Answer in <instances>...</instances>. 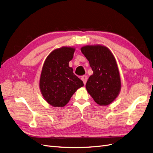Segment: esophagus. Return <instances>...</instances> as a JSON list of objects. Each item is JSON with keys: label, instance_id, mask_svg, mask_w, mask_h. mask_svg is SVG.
Wrapping results in <instances>:
<instances>
[{"label": "esophagus", "instance_id": "1", "mask_svg": "<svg viewBox=\"0 0 153 153\" xmlns=\"http://www.w3.org/2000/svg\"><path fill=\"white\" fill-rule=\"evenodd\" d=\"M87 79H88V77H87V75H84V76H82V80L83 82H84V84H86V82L87 81Z\"/></svg>", "mask_w": 153, "mask_h": 153}]
</instances>
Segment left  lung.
Instances as JSON below:
<instances>
[{
    "label": "left lung",
    "mask_w": 153,
    "mask_h": 153,
    "mask_svg": "<svg viewBox=\"0 0 153 153\" xmlns=\"http://www.w3.org/2000/svg\"><path fill=\"white\" fill-rule=\"evenodd\" d=\"M80 50L93 71L85 85L87 92L97 104L110 105L121 89V77L114 55L107 47L100 45L84 46Z\"/></svg>",
    "instance_id": "left-lung-1"
}]
</instances>
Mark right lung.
<instances>
[{
    "mask_svg": "<svg viewBox=\"0 0 153 153\" xmlns=\"http://www.w3.org/2000/svg\"><path fill=\"white\" fill-rule=\"evenodd\" d=\"M75 48L62 47L53 50L46 59L41 71L39 88L43 98L54 107H63L84 83L73 73L69 62Z\"/></svg>",
    "mask_w": 153,
    "mask_h": 153,
    "instance_id": "right-lung-1",
    "label": "right lung"
}]
</instances>
